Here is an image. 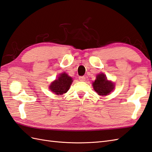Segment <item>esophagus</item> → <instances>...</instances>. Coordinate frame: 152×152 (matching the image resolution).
<instances>
[{
	"instance_id": "obj_1",
	"label": "esophagus",
	"mask_w": 152,
	"mask_h": 152,
	"mask_svg": "<svg viewBox=\"0 0 152 152\" xmlns=\"http://www.w3.org/2000/svg\"><path fill=\"white\" fill-rule=\"evenodd\" d=\"M79 80H80V81H81V82H84V81L86 80V77H85V76H80Z\"/></svg>"
}]
</instances>
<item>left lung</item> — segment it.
I'll list each match as a JSON object with an SVG mask.
<instances>
[{"mask_svg": "<svg viewBox=\"0 0 152 152\" xmlns=\"http://www.w3.org/2000/svg\"><path fill=\"white\" fill-rule=\"evenodd\" d=\"M94 90L98 95L100 96H107L114 89L115 85L111 81L107 79L104 74H98L96 76V79L93 83Z\"/></svg>", "mask_w": 152, "mask_h": 152, "instance_id": "1", "label": "left lung"}]
</instances>
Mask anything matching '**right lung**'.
I'll list each match as a JSON object with an SVG mask.
<instances>
[{
    "label": "right lung",
    "mask_w": 152,
    "mask_h": 152,
    "mask_svg": "<svg viewBox=\"0 0 152 152\" xmlns=\"http://www.w3.org/2000/svg\"><path fill=\"white\" fill-rule=\"evenodd\" d=\"M73 80L71 77H70L66 73L63 72L60 74L58 79L51 83L49 89L56 94L61 95L67 92Z\"/></svg>",
    "instance_id": "1"
}]
</instances>
